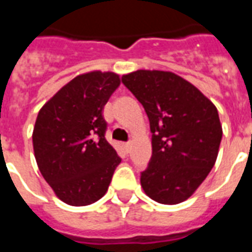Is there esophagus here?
I'll use <instances>...</instances> for the list:
<instances>
[{
  "mask_svg": "<svg viewBox=\"0 0 252 252\" xmlns=\"http://www.w3.org/2000/svg\"><path fill=\"white\" fill-rule=\"evenodd\" d=\"M131 147H132V143L131 142H128V143H126V144H124V148H126L128 153L131 151Z\"/></svg>",
  "mask_w": 252,
  "mask_h": 252,
  "instance_id": "1",
  "label": "esophagus"
}]
</instances>
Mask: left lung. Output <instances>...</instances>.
Segmentation results:
<instances>
[{
	"instance_id": "1",
	"label": "left lung",
	"mask_w": 252,
	"mask_h": 252,
	"mask_svg": "<svg viewBox=\"0 0 252 252\" xmlns=\"http://www.w3.org/2000/svg\"><path fill=\"white\" fill-rule=\"evenodd\" d=\"M143 105L153 157L140 175L144 193L174 205L189 198L215 166L222 129L212 101L174 72L137 70L121 78Z\"/></svg>"
}]
</instances>
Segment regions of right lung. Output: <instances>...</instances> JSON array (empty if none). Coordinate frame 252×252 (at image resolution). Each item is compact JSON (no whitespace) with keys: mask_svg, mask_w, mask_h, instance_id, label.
<instances>
[{"mask_svg":"<svg viewBox=\"0 0 252 252\" xmlns=\"http://www.w3.org/2000/svg\"><path fill=\"white\" fill-rule=\"evenodd\" d=\"M120 85L115 72L90 71L64 85L37 115L32 142L47 184L59 200L90 205L106 193L121 159L105 139V104Z\"/></svg>","mask_w":252,"mask_h":252,"instance_id":"1","label":"right lung"}]
</instances>
